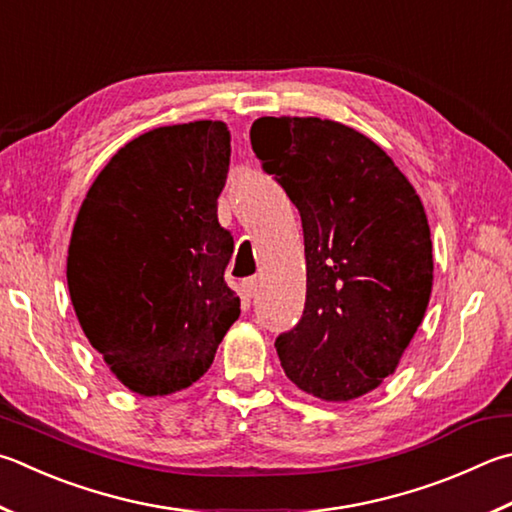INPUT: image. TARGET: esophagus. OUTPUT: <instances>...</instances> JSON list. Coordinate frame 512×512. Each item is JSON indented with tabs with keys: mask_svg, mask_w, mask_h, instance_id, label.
<instances>
[{
	"mask_svg": "<svg viewBox=\"0 0 512 512\" xmlns=\"http://www.w3.org/2000/svg\"><path fill=\"white\" fill-rule=\"evenodd\" d=\"M241 293H244L246 300H250V297H255V293H257V280H255V277H246V280L241 282Z\"/></svg>",
	"mask_w": 512,
	"mask_h": 512,
	"instance_id": "obj_1",
	"label": "esophagus"
}]
</instances>
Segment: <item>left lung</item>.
Wrapping results in <instances>:
<instances>
[{"instance_id":"obj_1","label":"left lung","mask_w":512,"mask_h":512,"mask_svg":"<svg viewBox=\"0 0 512 512\" xmlns=\"http://www.w3.org/2000/svg\"><path fill=\"white\" fill-rule=\"evenodd\" d=\"M250 145L302 217L306 302L275 340L284 374L322 401H351L394 374L432 293L430 226L380 147L322 118H257Z\"/></svg>"}]
</instances>
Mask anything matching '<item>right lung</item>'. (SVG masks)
Listing matches in <instances>:
<instances>
[{
    "instance_id": "1",
    "label": "right lung",
    "mask_w": 512,
    "mask_h": 512,
    "mask_svg": "<svg viewBox=\"0 0 512 512\" xmlns=\"http://www.w3.org/2000/svg\"><path fill=\"white\" fill-rule=\"evenodd\" d=\"M230 165L219 120L152 129L111 156L73 226L67 282L91 347L125 387L167 396L206 374L239 318L217 199Z\"/></svg>"
}]
</instances>
